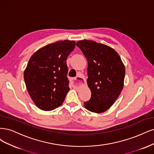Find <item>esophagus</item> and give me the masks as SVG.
Segmentation results:
<instances>
[{"instance_id":"1","label":"esophagus","mask_w":154,"mask_h":154,"mask_svg":"<svg viewBox=\"0 0 154 154\" xmlns=\"http://www.w3.org/2000/svg\"><path fill=\"white\" fill-rule=\"evenodd\" d=\"M71 81L73 83V85L74 86L77 87L78 86L81 85V84H82L84 82H85V79L82 76H77L75 78L72 79Z\"/></svg>"}]
</instances>
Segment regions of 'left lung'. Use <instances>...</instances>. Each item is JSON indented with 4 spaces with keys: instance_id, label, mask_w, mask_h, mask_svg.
Instances as JSON below:
<instances>
[{
    "instance_id": "8db88e82",
    "label": "left lung",
    "mask_w": 154,
    "mask_h": 154,
    "mask_svg": "<svg viewBox=\"0 0 154 154\" xmlns=\"http://www.w3.org/2000/svg\"><path fill=\"white\" fill-rule=\"evenodd\" d=\"M87 59L90 100L84 103L88 111L100 113L109 109L123 88L125 66L118 54L111 47L91 40L76 43Z\"/></svg>"
}]
</instances>
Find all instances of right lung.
<instances>
[{"label":"right lung","mask_w":154,"mask_h":154,"mask_svg":"<svg viewBox=\"0 0 154 154\" xmlns=\"http://www.w3.org/2000/svg\"><path fill=\"white\" fill-rule=\"evenodd\" d=\"M75 44L64 40L47 45L29 59L23 78L29 95L40 109L53 110L65 99L70 90L66 59Z\"/></svg>","instance_id":"add662e5"}]
</instances>
